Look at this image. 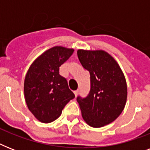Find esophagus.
<instances>
[{"mask_svg": "<svg viewBox=\"0 0 150 150\" xmlns=\"http://www.w3.org/2000/svg\"><path fill=\"white\" fill-rule=\"evenodd\" d=\"M74 93H75V96H77V95L78 94H79V90H75V91H74Z\"/></svg>", "mask_w": 150, "mask_h": 150, "instance_id": "obj_1", "label": "esophagus"}]
</instances>
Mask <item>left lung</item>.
Segmentation results:
<instances>
[{"instance_id": "8db88e82", "label": "left lung", "mask_w": 150, "mask_h": 150, "mask_svg": "<svg viewBox=\"0 0 150 150\" xmlns=\"http://www.w3.org/2000/svg\"><path fill=\"white\" fill-rule=\"evenodd\" d=\"M77 54L82 67L89 71L91 84L86 98L77 97L82 118L93 128H101L117 118L125 107V77L115 59L104 50L79 49Z\"/></svg>"}]
</instances>
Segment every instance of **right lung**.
<instances>
[{
	"label": "right lung",
	"instance_id": "right-lung-1",
	"mask_svg": "<svg viewBox=\"0 0 150 150\" xmlns=\"http://www.w3.org/2000/svg\"><path fill=\"white\" fill-rule=\"evenodd\" d=\"M74 49L56 46L43 52L32 63L24 82L27 107L37 120L50 123L61 116L62 110L75 95L67 80L59 74L60 66Z\"/></svg>",
	"mask_w": 150,
	"mask_h": 150
}]
</instances>
